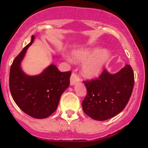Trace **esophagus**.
<instances>
[{
    "label": "esophagus",
    "mask_w": 148,
    "mask_h": 148,
    "mask_svg": "<svg viewBox=\"0 0 148 148\" xmlns=\"http://www.w3.org/2000/svg\"><path fill=\"white\" fill-rule=\"evenodd\" d=\"M79 81H80V79H79V76L75 73L73 72L71 75V78H70L71 85H74L75 83L79 82Z\"/></svg>",
    "instance_id": "esophagus-1"
}]
</instances>
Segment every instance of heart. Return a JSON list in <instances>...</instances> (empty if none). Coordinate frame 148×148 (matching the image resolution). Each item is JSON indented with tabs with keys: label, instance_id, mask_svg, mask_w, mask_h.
Listing matches in <instances>:
<instances>
[{
	"label": "heart",
	"instance_id": "1",
	"mask_svg": "<svg viewBox=\"0 0 148 148\" xmlns=\"http://www.w3.org/2000/svg\"><path fill=\"white\" fill-rule=\"evenodd\" d=\"M109 52L106 49L87 48L76 50L73 52V59L76 62H85L82 66V73L87 77L98 75L108 58Z\"/></svg>",
	"mask_w": 148,
	"mask_h": 148
}]
</instances>
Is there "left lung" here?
<instances>
[{"label": "left lung", "mask_w": 148, "mask_h": 148, "mask_svg": "<svg viewBox=\"0 0 148 148\" xmlns=\"http://www.w3.org/2000/svg\"><path fill=\"white\" fill-rule=\"evenodd\" d=\"M134 82V73L129 64L116 74L104 69L97 79L84 81L87 89V95L82 102L84 112L96 121L115 116L128 103Z\"/></svg>", "instance_id": "left-lung-1"}]
</instances>
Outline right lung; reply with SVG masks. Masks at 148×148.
<instances>
[{
    "label": "right lung",
    "mask_w": 148,
    "mask_h": 148,
    "mask_svg": "<svg viewBox=\"0 0 148 148\" xmlns=\"http://www.w3.org/2000/svg\"><path fill=\"white\" fill-rule=\"evenodd\" d=\"M29 44L16 56L11 64L9 74V88L11 96L19 108L30 116L44 119L57 108L61 94L70 84L71 71L60 72L50 64L41 74L28 76L22 71L20 63Z\"/></svg>",
    "instance_id": "right-lung-1"
}]
</instances>
